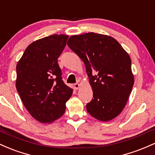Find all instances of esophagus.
I'll list each match as a JSON object with an SVG mask.
<instances>
[{
	"mask_svg": "<svg viewBox=\"0 0 155 155\" xmlns=\"http://www.w3.org/2000/svg\"><path fill=\"white\" fill-rule=\"evenodd\" d=\"M80 86H81V85H80L78 83H76L75 84H74V89H76V90H78V88H80Z\"/></svg>",
	"mask_w": 155,
	"mask_h": 155,
	"instance_id": "esophagus-1",
	"label": "esophagus"
}]
</instances>
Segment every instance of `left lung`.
<instances>
[{
  "instance_id": "1",
  "label": "left lung",
  "mask_w": 155,
  "mask_h": 155,
  "mask_svg": "<svg viewBox=\"0 0 155 155\" xmlns=\"http://www.w3.org/2000/svg\"><path fill=\"white\" fill-rule=\"evenodd\" d=\"M67 45L83 61L89 78L93 99L86 105L88 113L102 121L115 119L134 84L129 54L114 38L93 32L70 36Z\"/></svg>"
}]
</instances>
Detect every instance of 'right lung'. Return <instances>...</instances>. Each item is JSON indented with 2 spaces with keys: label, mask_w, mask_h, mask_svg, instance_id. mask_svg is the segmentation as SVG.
Returning <instances> with one entry per match:
<instances>
[{
  "label": "right lung",
  "mask_w": 155,
  "mask_h": 155,
  "mask_svg": "<svg viewBox=\"0 0 155 155\" xmlns=\"http://www.w3.org/2000/svg\"><path fill=\"white\" fill-rule=\"evenodd\" d=\"M69 36L53 34L28 46L17 64L16 88L33 118L52 123L64 115L73 89L61 78L58 58Z\"/></svg>",
  "instance_id": "1"
}]
</instances>
